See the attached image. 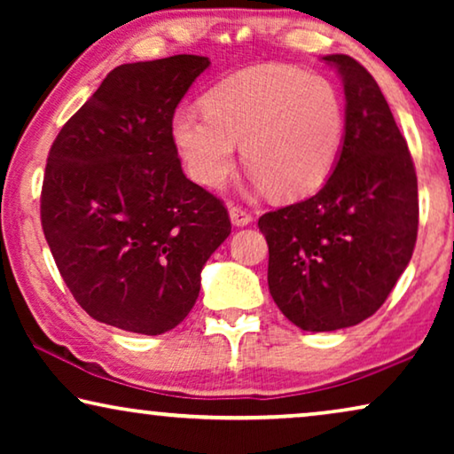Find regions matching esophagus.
I'll list each match as a JSON object with an SVG mask.
<instances>
[{"label":"esophagus","instance_id":"1","mask_svg":"<svg viewBox=\"0 0 454 454\" xmlns=\"http://www.w3.org/2000/svg\"><path fill=\"white\" fill-rule=\"evenodd\" d=\"M229 216H231V223L235 227H246L252 223V213H247V210L241 207H235V204L229 207Z\"/></svg>","mask_w":454,"mask_h":454}]
</instances>
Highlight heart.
Instances as JSON below:
<instances>
[{
    "label": "heart",
    "mask_w": 454,
    "mask_h": 454,
    "mask_svg": "<svg viewBox=\"0 0 454 454\" xmlns=\"http://www.w3.org/2000/svg\"><path fill=\"white\" fill-rule=\"evenodd\" d=\"M345 103L325 76L258 66L223 80L204 105L173 114L171 138L196 184L219 190L238 160V142L260 188L306 196L326 182L345 140Z\"/></svg>",
    "instance_id": "obj_1"
}]
</instances>
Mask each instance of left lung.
Returning <instances> with one entry per match:
<instances>
[{"label":"left lung","mask_w":454,"mask_h":454,"mask_svg":"<svg viewBox=\"0 0 454 454\" xmlns=\"http://www.w3.org/2000/svg\"><path fill=\"white\" fill-rule=\"evenodd\" d=\"M345 86V140L326 184L258 219L269 289L301 331L356 326L387 301L418 239V176L380 86L349 55H326Z\"/></svg>","instance_id":"left-lung-1"}]
</instances>
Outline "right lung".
Segmentation results:
<instances>
[{
  "instance_id": "right-lung-1",
  "label": "right lung",
  "mask_w": 454,
  "mask_h": 454,
  "mask_svg": "<svg viewBox=\"0 0 454 454\" xmlns=\"http://www.w3.org/2000/svg\"><path fill=\"white\" fill-rule=\"evenodd\" d=\"M202 55L117 66L59 129L41 190L43 233L86 314L140 334L176 328L231 233L219 198L184 176L176 107Z\"/></svg>"
}]
</instances>
